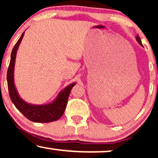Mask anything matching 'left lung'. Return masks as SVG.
<instances>
[{
    "label": "left lung",
    "mask_w": 158,
    "mask_h": 158,
    "mask_svg": "<svg viewBox=\"0 0 158 158\" xmlns=\"http://www.w3.org/2000/svg\"><path fill=\"white\" fill-rule=\"evenodd\" d=\"M136 39H137V41H138V42L139 43V44L143 45V44H142V42H141V40H140V39H139V37L138 35H137V37H136Z\"/></svg>",
    "instance_id": "1"
}]
</instances>
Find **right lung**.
Returning a JSON list of instances; mask_svg holds the SVG:
<instances>
[{
    "mask_svg": "<svg viewBox=\"0 0 158 158\" xmlns=\"http://www.w3.org/2000/svg\"><path fill=\"white\" fill-rule=\"evenodd\" d=\"M24 32H23L19 41H17L11 53L10 63L7 70V85H8L9 94L12 102L15 105L17 109L23 114L25 117L32 122L35 123H50L59 119L64 114L68 100L69 94L72 88L76 83L68 85L63 91L60 92L59 97L52 103L46 106H32L25 102L19 97L17 90L14 85L13 73L15 66V56L17 50L22 40Z\"/></svg>",
    "mask_w": 158,
    "mask_h": 158,
    "instance_id": "add662e5",
    "label": "right lung"
}]
</instances>
